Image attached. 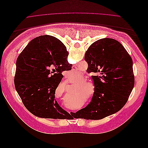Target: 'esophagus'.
<instances>
[{"label": "esophagus", "instance_id": "34e87169", "mask_svg": "<svg viewBox=\"0 0 148 148\" xmlns=\"http://www.w3.org/2000/svg\"><path fill=\"white\" fill-rule=\"evenodd\" d=\"M76 69H77V67H76V66H71V70H72V71L76 70Z\"/></svg>", "mask_w": 148, "mask_h": 148}]
</instances>
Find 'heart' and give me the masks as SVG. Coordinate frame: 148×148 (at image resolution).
I'll use <instances>...</instances> for the list:
<instances>
[{
	"label": "heart",
	"instance_id": "1",
	"mask_svg": "<svg viewBox=\"0 0 148 148\" xmlns=\"http://www.w3.org/2000/svg\"><path fill=\"white\" fill-rule=\"evenodd\" d=\"M82 76V74L79 70H76V71H72V72L70 73V75L69 76V77L70 79H77L81 78ZM88 83H89L88 82H85V81H83L81 82L82 84H88Z\"/></svg>",
	"mask_w": 148,
	"mask_h": 148
}]
</instances>
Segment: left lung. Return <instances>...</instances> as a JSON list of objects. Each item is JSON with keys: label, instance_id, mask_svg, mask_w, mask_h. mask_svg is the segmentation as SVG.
<instances>
[{"label": "left lung", "instance_id": "8db88e82", "mask_svg": "<svg viewBox=\"0 0 148 148\" xmlns=\"http://www.w3.org/2000/svg\"><path fill=\"white\" fill-rule=\"evenodd\" d=\"M58 41L66 51L64 44ZM84 60L88 73L101 72L102 75L92 76L95 92L91 101L74 113V117L101 120L117 112L127 103L135 84L130 56L117 40L103 38L89 47Z\"/></svg>", "mask_w": 148, "mask_h": 148}]
</instances>
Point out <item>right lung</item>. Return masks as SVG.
Wrapping results in <instances>:
<instances>
[{
  "instance_id": "obj_1",
  "label": "right lung",
  "mask_w": 148,
  "mask_h": 148,
  "mask_svg": "<svg viewBox=\"0 0 148 148\" xmlns=\"http://www.w3.org/2000/svg\"><path fill=\"white\" fill-rule=\"evenodd\" d=\"M68 54L57 38L44 35L31 40L18 57L15 89L26 108L36 117L62 119L66 112L55 92L64 77L62 71L71 69L64 58Z\"/></svg>"
}]
</instances>
